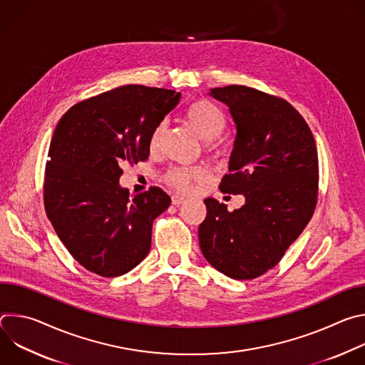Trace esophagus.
<instances>
[{"label":"esophagus","mask_w":365,"mask_h":365,"mask_svg":"<svg viewBox=\"0 0 365 365\" xmlns=\"http://www.w3.org/2000/svg\"><path fill=\"white\" fill-rule=\"evenodd\" d=\"M183 202H185V197H183V196L175 195V196L172 197V203H173V205H176V206H178V205H182Z\"/></svg>","instance_id":"obj_1"}]
</instances>
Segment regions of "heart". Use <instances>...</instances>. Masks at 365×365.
I'll use <instances>...</instances> for the list:
<instances>
[{"mask_svg":"<svg viewBox=\"0 0 365 365\" xmlns=\"http://www.w3.org/2000/svg\"><path fill=\"white\" fill-rule=\"evenodd\" d=\"M185 120L187 125L197 134L203 141H212L218 138L227 124L224 111L217 107L214 102L207 99H196L185 111ZM165 135V125L160 124L154 128L150 137V148L155 150L159 147ZM206 178V170L200 166L193 168H172L165 175V182L180 190L186 192L193 183L200 182Z\"/></svg>","mask_w":365,"mask_h":365,"instance_id":"1","label":"heart"}]
</instances>
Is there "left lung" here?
Segmentation results:
<instances>
[{
  "label": "left lung",
  "instance_id": "left-lung-1",
  "mask_svg": "<svg viewBox=\"0 0 365 365\" xmlns=\"http://www.w3.org/2000/svg\"><path fill=\"white\" fill-rule=\"evenodd\" d=\"M210 95L227 103L237 128L231 173L220 189L244 195L245 203L230 212L225 203L205 199L199 247L218 272L250 280L280 262L314 215L318 150L303 117L283 98L244 85Z\"/></svg>",
  "mask_w": 365,
  "mask_h": 365
}]
</instances>
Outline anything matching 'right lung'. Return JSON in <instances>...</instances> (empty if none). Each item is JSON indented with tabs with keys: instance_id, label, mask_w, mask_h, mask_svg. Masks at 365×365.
I'll return each instance as SVG.
<instances>
[{
	"instance_id": "add662e5",
	"label": "right lung",
	"mask_w": 365,
	"mask_h": 365,
	"mask_svg": "<svg viewBox=\"0 0 365 365\" xmlns=\"http://www.w3.org/2000/svg\"><path fill=\"white\" fill-rule=\"evenodd\" d=\"M179 101L176 91L125 85L78 102L58 123L46 163L44 210L86 270L117 277L148 254L153 221L170 196L153 186L131 199L118 182L121 165L148 159L151 133Z\"/></svg>"
}]
</instances>
